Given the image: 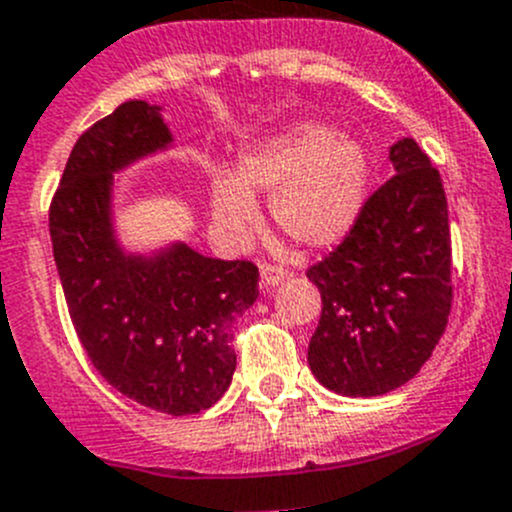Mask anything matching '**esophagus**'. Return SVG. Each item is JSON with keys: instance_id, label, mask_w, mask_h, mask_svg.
Returning a JSON list of instances; mask_svg holds the SVG:
<instances>
[{"instance_id": "esophagus-1", "label": "esophagus", "mask_w": 512, "mask_h": 512, "mask_svg": "<svg viewBox=\"0 0 512 512\" xmlns=\"http://www.w3.org/2000/svg\"><path fill=\"white\" fill-rule=\"evenodd\" d=\"M260 277H262V287H277L280 282L287 280V270L285 267H277V265H262L260 267Z\"/></svg>"}]
</instances>
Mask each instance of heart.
Returning <instances> with one entry per match:
<instances>
[{
    "label": "heart",
    "instance_id": "1",
    "mask_svg": "<svg viewBox=\"0 0 512 512\" xmlns=\"http://www.w3.org/2000/svg\"><path fill=\"white\" fill-rule=\"evenodd\" d=\"M370 185V157L350 135L307 122L252 147L237 180L215 170L210 202L217 230L245 237L260 222L252 195H270L275 225L307 250L337 245L360 217Z\"/></svg>",
    "mask_w": 512,
    "mask_h": 512
}]
</instances>
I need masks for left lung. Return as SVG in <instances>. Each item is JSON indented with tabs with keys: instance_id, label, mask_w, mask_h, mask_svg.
I'll use <instances>...</instances> for the list:
<instances>
[{
	"instance_id": "left-lung-1",
	"label": "left lung",
	"mask_w": 512,
	"mask_h": 512,
	"mask_svg": "<svg viewBox=\"0 0 512 512\" xmlns=\"http://www.w3.org/2000/svg\"><path fill=\"white\" fill-rule=\"evenodd\" d=\"M390 162L395 175L367 197L345 240L307 270L322 295L307 362L327 390L347 398L413 380L453 305L440 172L410 137L390 147Z\"/></svg>"
}]
</instances>
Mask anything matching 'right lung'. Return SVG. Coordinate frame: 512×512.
I'll use <instances>...</instances> for the list:
<instances>
[{
  "mask_svg": "<svg viewBox=\"0 0 512 512\" xmlns=\"http://www.w3.org/2000/svg\"><path fill=\"white\" fill-rule=\"evenodd\" d=\"M172 145L160 107L119 104L77 140L49 207L69 317L99 375L145 408L192 415L230 388L232 325L257 300L260 272L185 242L124 252L112 225L114 172Z\"/></svg>",
  "mask_w": 512,
  "mask_h": 512,
  "instance_id": "1",
  "label": "right lung"
}]
</instances>
